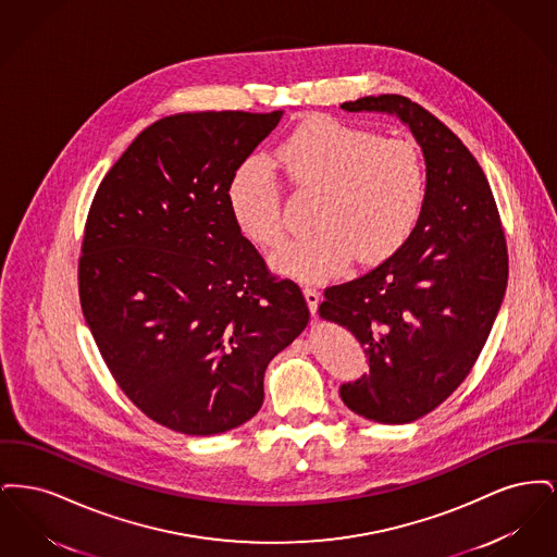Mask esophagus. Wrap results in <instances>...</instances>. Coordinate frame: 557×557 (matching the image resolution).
Here are the masks:
<instances>
[{"label": "esophagus", "mask_w": 557, "mask_h": 557, "mask_svg": "<svg viewBox=\"0 0 557 557\" xmlns=\"http://www.w3.org/2000/svg\"><path fill=\"white\" fill-rule=\"evenodd\" d=\"M305 298H307V305H309V311H311V315H315L318 313L319 307V292L315 288H305Z\"/></svg>", "instance_id": "esophagus-1"}]
</instances>
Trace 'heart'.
Segmentation results:
<instances>
[{"label": "heart", "instance_id": "b5f03b06", "mask_svg": "<svg viewBox=\"0 0 557 557\" xmlns=\"http://www.w3.org/2000/svg\"><path fill=\"white\" fill-rule=\"evenodd\" d=\"M273 164L292 184L321 191L315 236L292 239L271 267L305 284L341 275L352 259L373 265L411 236L425 202V164L409 139L382 137L336 119H309L273 150ZM230 212L239 232L259 244L284 238L282 198L271 164L250 159L227 189Z\"/></svg>", "mask_w": 557, "mask_h": 557}]
</instances>
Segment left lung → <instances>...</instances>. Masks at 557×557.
Here are the masks:
<instances>
[{
	"label": "left lung",
	"mask_w": 557,
	"mask_h": 557,
	"mask_svg": "<svg viewBox=\"0 0 557 557\" xmlns=\"http://www.w3.org/2000/svg\"><path fill=\"white\" fill-rule=\"evenodd\" d=\"M409 127L425 162V202L407 242L370 273L325 288L319 315L346 327L370 373L341 386L357 416L409 424L466 380L504 302L507 246L484 171L425 108L384 94L345 102Z\"/></svg>",
	"instance_id": "left-lung-1"
}]
</instances>
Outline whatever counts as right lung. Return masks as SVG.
<instances>
[{"instance_id": "right-lung-1", "label": "right lung", "mask_w": 557, "mask_h": 557, "mask_svg": "<svg viewBox=\"0 0 557 557\" xmlns=\"http://www.w3.org/2000/svg\"><path fill=\"white\" fill-rule=\"evenodd\" d=\"M282 114L160 119L112 164L87 214L83 318L133 405L182 434L248 422L269 361L309 323L300 288L269 273L227 202Z\"/></svg>"}]
</instances>
